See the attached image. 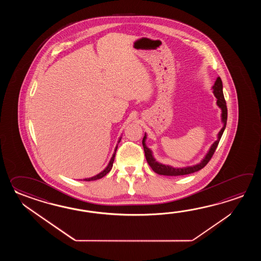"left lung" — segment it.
Returning a JSON list of instances; mask_svg holds the SVG:
<instances>
[{
  "instance_id": "left-lung-1",
  "label": "left lung",
  "mask_w": 261,
  "mask_h": 261,
  "mask_svg": "<svg viewBox=\"0 0 261 261\" xmlns=\"http://www.w3.org/2000/svg\"><path fill=\"white\" fill-rule=\"evenodd\" d=\"M213 93L217 98V105L220 109H221V121L223 123V128L220 129V132L217 134V140L212 144L211 147L209 151L207 152L205 156L202 159V161L200 163L193 165V166L183 167V168H174V167L170 166V165H165L155 161L152 151L146 146L145 144V140H146V133H144V139H143V146H144V155L145 159L147 161V163L149 164V166L152 168V170L161 175H167V176H180V175H186L189 173H193L195 172H198L201 170L203 167L206 166V164L210 161L212 156L214 155L215 151L217 149L218 143L220 141L222 137V134L224 133L226 125H227V105H226V100L224 98L223 94V84H222L221 78H217L215 85L213 86Z\"/></svg>"
}]
</instances>
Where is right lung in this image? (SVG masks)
I'll return each mask as SVG.
<instances>
[{"mask_svg": "<svg viewBox=\"0 0 261 261\" xmlns=\"http://www.w3.org/2000/svg\"><path fill=\"white\" fill-rule=\"evenodd\" d=\"M120 140H121V137H120L119 140H118V144H119ZM117 146H116V148H115V152H114V154L112 155L111 160H110L109 163H108V165L106 166V169H105L102 172H100V173H98L97 175H95L93 177L85 178V179H83L84 181H94V180H97V179H100V178L103 177V176L106 175L108 172H110V171H111L112 167H113L114 161H115V156H116V152H117Z\"/></svg>", "mask_w": 261, "mask_h": 261, "instance_id": "right-lung-1", "label": "right lung"}]
</instances>
